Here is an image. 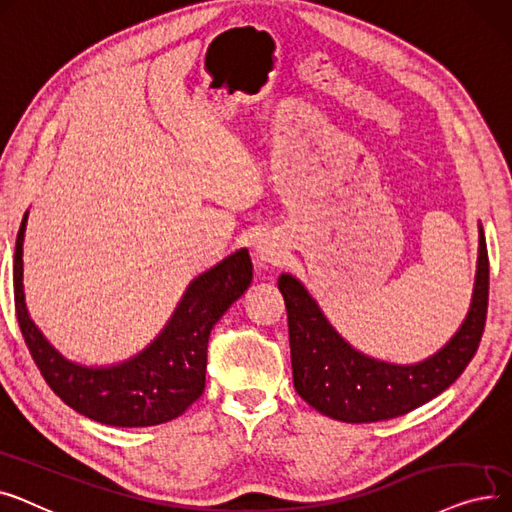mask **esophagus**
Segmentation results:
<instances>
[{
	"mask_svg": "<svg viewBox=\"0 0 512 512\" xmlns=\"http://www.w3.org/2000/svg\"><path fill=\"white\" fill-rule=\"evenodd\" d=\"M254 252H256V258L260 262H271V264H279L281 258H283V252L279 248V243H275L271 237H262L256 246H254Z\"/></svg>",
	"mask_w": 512,
	"mask_h": 512,
	"instance_id": "esophagus-1",
	"label": "esophagus"
}]
</instances>
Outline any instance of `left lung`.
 <instances>
[{
    "instance_id": "obj_1",
    "label": "left lung",
    "mask_w": 512,
    "mask_h": 512,
    "mask_svg": "<svg viewBox=\"0 0 512 512\" xmlns=\"http://www.w3.org/2000/svg\"><path fill=\"white\" fill-rule=\"evenodd\" d=\"M277 285L287 308L296 392L335 421L377 423L402 417L440 396L467 369L488 314L490 262L479 225L477 273L465 321L444 348L415 364H394L358 352L333 329L300 279L283 273Z\"/></svg>"
}]
</instances>
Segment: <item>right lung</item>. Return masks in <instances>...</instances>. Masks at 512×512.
I'll use <instances>...</instances> for the list:
<instances>
[{
  "label": "right lung",
  "instance_id": "add662e5",
  "mask_svg": "<svg viewBox=\"0 0 512 512\" xmlns=\"http://www.w3.org/2000/svg\"><path fill=\"white\" fill-rule=\"evenodd\" d=\"M24 212L14 252V304L24 342L43 379L79 415L112 427H150L173 421L204 394L208 337L229 306L252 283L246 248L193 279L175 312L150 346L108 367H85L64 358L33 323L24 302Z\"/></svg>",
  "mask_w": 512,
  "mask_h": 512
}]
</instances>
